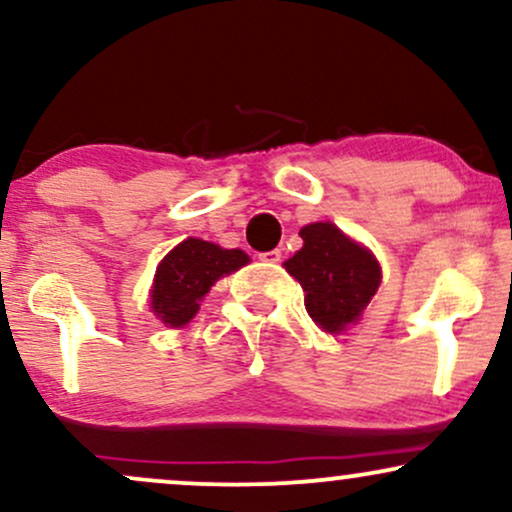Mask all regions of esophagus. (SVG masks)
Returning <instances> with one entry per match:
<instances>
[{"mask_svg": "<svg viewBox=\"0 0 512 512\" xmlns=\"http://www.w3.org/2000/svg\"><path fill=\"white\" fill-rule=\"evenodd\" d=\"M260 260L267 264H276L281 260V250H269V252H260Z\"/></svg>", "mask_w": 512, "mask_h": 512, "instance_id": "1", "label": "esophagus"}]
</instances>
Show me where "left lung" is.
<instances>
[{
    "mask_svg": "<svg viewBox=\"0 0 512 512\" xmlns=\"http://www.w3.org/2000/svg\"><path fill=\"white\" fill-rule=\"evenodd\" d=\"M303 248L284 262L301 281L305 310L325 332L339 334L361 317L380 286V264L334 223L301 228Z\"/></svg>",
    "mask_w": 512,
    "mask_h": 512,
    "instance_id": "left-lung-1",
    "label": "left lung"
}]
</instances>
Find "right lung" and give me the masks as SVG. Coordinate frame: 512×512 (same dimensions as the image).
I'll return each mask as SVG.
<instances>
[{
    "label": "right lung",
    "mask_w": 512,
    "mask_h": 512,
    "mask_svg": "<svg viewBox=\"0 0 512 512\" xmlns=\"http://www.w3.org/2000/svg\"><path fill=\"white\" fill-rule=\"evenodd\" d=\"M243 250H223L199 238L182 240L158 264L151 308L170 327L190 322L214 281L248 264Z\"/></svg>",
    "instance_id": "1"
}]
</instances>
